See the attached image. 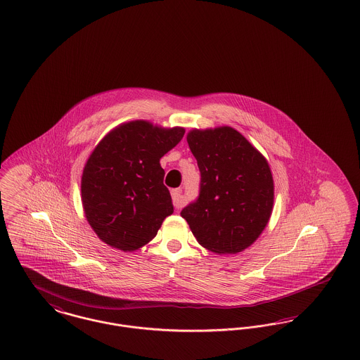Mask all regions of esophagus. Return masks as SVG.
Segmentation results:
<instances>
[{
  "instance_id": "1",
  "label": "esophagus",
  "mask_w": 360,
  "mask_h": 360,
  "mask_svg": "<svg viewBox=\"0 0 360 360\" xmlns=\"http://www.w3.org/2000/svg\"><path fill=\"white\" fill-rule=\"evenodd\" d=\"M171 197H172V204L176 210L182 208L184 205V200H182V189L178 188V189H172L171 191Z\"/></svg>"
}]
</instances>
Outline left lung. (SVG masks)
<instances>
[{
	"instance_id": "8db88e82",
	"label": "left lung",
	"mask_w": 360,
	"mask_h": 360,
	"mask_svg": "<svg viewBox=\"0 0 360 360\" xmlns=\"http://www.w3.org/2000/svg\"><path fill=\"white\" fill-rule=\"evenodd\" d=\"M188 143L201 181L198 197L181 216L205 249L239 253L259 236L271 217L274 179L269 165L233 127L191 130Z\"/></svg>"
}]
</instances>
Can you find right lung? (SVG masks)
I'll return each instance as SVG.
<instances>
[{"instance_id":"1","label":"right lung","mask_w":360,"mask_h":360,"mask_svg":"<svg viewBox=\"0 0 360 360\" xmlns=\"http://www.w3.org/2000/svg\"><path fill=\"white\" fill-rule=\"evenodd\" d=\"M185 129L133 121L111 130L94 149L82 176L85 217L107 245L133 252L152 240L174 212L160 159Z\"/></svg>"}]
</instances>
